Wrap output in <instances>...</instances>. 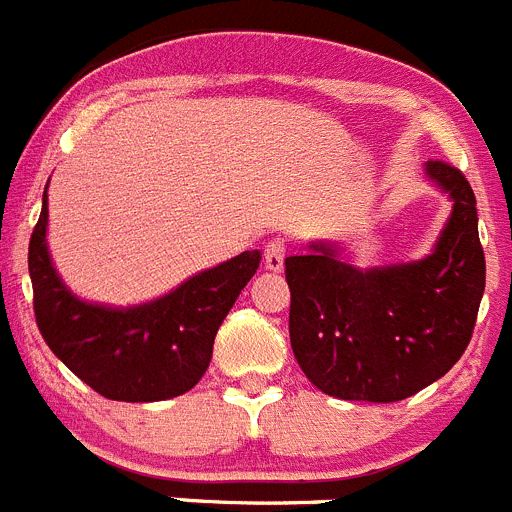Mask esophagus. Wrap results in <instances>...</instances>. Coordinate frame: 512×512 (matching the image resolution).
Instances as JSON below:
<instances>
[{
  "label": "esophagus",
  "instance_id": "34e87169",
  "mask_svg": "<svg viewBox=\"0 0 512 512\" xmlns=\"http://www.w3.org/2000/svg\"><path fill=\"white\" fill-rule=\"evenodd\" d=\"M283 258H286V244H283L281 239L268 241L266 249H263V266H266L268 271H281Z\"/></svg>",
  "mask_w": 512,
  "mask_h": 512
}]
</instances>
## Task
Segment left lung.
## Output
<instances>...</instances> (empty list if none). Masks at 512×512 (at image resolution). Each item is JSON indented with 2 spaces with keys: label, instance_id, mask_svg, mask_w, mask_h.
I'll list each match as a JSON object with an SVG mask.
<instances>
[{
  "label": "left lung",
  "instance_id": "1",
  "mask_svg": "<svg viewBox=\"0 0 512 512\" xmlns=\"http://www.w3.org/2000/svg\"><path fill=\"white\" fill-rule=\"evenodd\" d=\"M426 176L453 201L428 256L358 268L338 244L311 241L308 254L286 258L293 356L328 396L403 401L468 348L485 291L475 194L445 161H428Z\"/></svg>",
  "mask_w": 512,
  "mask_h": 512
}]
</instances>
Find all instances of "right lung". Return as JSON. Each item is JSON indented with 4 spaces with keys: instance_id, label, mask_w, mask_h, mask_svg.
Returning a JSON list of instances; mask_svg holds the SVG:
<instances>
[{
    "instance_id": "add662e5",
    "label": "right lung",
    "mask_w": 512,
    "mask_h": 512,
    "mask_svg": "<svg viewBox=\"0 0 512 512\" xmlns=\"http://www.w3.org/2000/svg\"><path fill=\"white\" fill-rule=\"evenodd\" d=\"M47 189L29 241L34 316L54 356L109 401L149 403L191 391L206 373L226 313L251 281L261 251H244L139 306L79 298L47 246Z\"/></svg>"
}]
</instances>
